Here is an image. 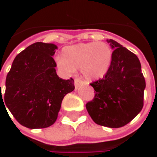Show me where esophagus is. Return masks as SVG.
I'll use <instances>...</instances> for the list:
<instances>
[{"label": "esophagus", "mask_w": 157, "mask_h": 157, "mask_svg": "<svg viewBox=\"0 0 157 157\" xmlns=\"http://www.w3.org/2000/svg\"><path fill=\"white\" fill-rule=\"evenodd\" d=\"M82 85H83V82L82 81H81L80 79H75V89L77 90V89L81 86Z\"/></svg>", "instance_id": "esophagus-1"}]
</instances>
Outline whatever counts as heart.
<instances>
[{"label": "heart", "mask_w": 157, "mask_h": 157, "mask_svg": "<svg viewBox=\"0 0 157 157\" xmlns=\"http://www.w3.org/2000/svg\"><path fill=\"white\" fill-rule=\"evenodd\" d=\"M58 67L67 75H73L80 69L87 81L102 79L109 71L112 62V50L103 42H90L66 46L62 57L55 59Z\"/></svg>", "instance_id": "obj_1"}]
</instances>
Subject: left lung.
<instances>
[{"label":"left lung","mask_w":157,"mask_h":157,"mask_svg":"<svg viewBox=\"0 0 157 157\" xmlns=\"http://www.w3.org/2000/svg\"><path fill=\"white\" fill-rule=\"evenodd\" d=\"M107 42L113 50L111 65L103 78L91 84L95 97L86 108L97 124L120 128L141 111L145 81L138 57L118 42Z\"/></svg>","instance_id":"1"}]
</instances>
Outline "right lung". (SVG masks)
<instances>
[{
	"label": "right lung",
	"mask_w": 157,
	"mask_h": 157,
	"mask_svg": "<svg viewBox=\"0 0 157 157\" xmlns=\"http://www.w3.org/2000/svg\"><path fill=\"white\" fill-rule=\"evenodd\" d=\"M57 48L54 44H33L16 56L6 75L4 102L2 95L0 100L27 128L51 126L64 97L75 89L73 79L64 80L56 74L52 56Z\"/></svg>",
	"instance_id": "right-lung-1"
}]
</instances>
